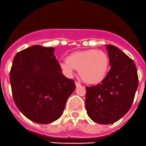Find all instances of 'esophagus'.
<instances>
[{
	"label": "esophagus",
	"mask_w": 146,
	"mask_h": 146,
	"mask_svg": "<svg viewBox=\"0 0 146 146\" xmlns=\"http://www.w3.org/2000/svg\"><path fill=\"white\" fill-rule=\"evenodd\" d=\"M75 86H76V87H80V86H81V84L80 83V82H77V81H76Z\"/></svg>",
	"instance_id": "obj_1"
}]
</instances>
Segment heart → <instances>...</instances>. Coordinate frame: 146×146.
Here are the masks:
<instances>
[{"label":"heart","instance_id":"b5f03b06","mask_svg":"<svg viewBox=\"0 0 146 146\" xmlns=\"http://www.w3.org/2000/svg\"><path fill=\"white\" fill-rule=\"evenodd\" d=\"M60 69L67 77H71L74 69L86 83L99 84L106 77L110 68V58L102 50L94 49L75 51L69 54L66 61L60 64Z\"/></svg>","mask_w":146,"mask_h":146}]
</instances>
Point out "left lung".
<instances>
[{"label":"left lung","mask_w":146,"mask_h":146,"mask_svg":"<svg viewBox=\"0 0 146 146\" xmlns=\"http://www.w3.org/2000/svg\"><path fill=\"white\" fill-rule=\"evenodd\" d=\"M107 50L111 69L100 84L86 87L87 113L101 124L114 123L129 110L138 86L133 60L113 45H107Z\"/></svg>","instance_id":"obj_1"}]
</instances>
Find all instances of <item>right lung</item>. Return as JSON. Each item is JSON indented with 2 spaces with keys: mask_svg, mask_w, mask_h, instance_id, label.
<instances>
[{
  "mask_svg": "<svg viewBox=\"0 0 146 146\" xmlns=\"http://www.w3.org/2000/svg\"><path fill=\"white\" fill-rule=\"evenodd\" d=\"M54 47L33 45L17 52L9 78L14 101L26 118L47 124L60 117L74 91L73 80L62 74Z\"/></svg>",
  "mask_w": 146,
  "mask_h": 146,
  "instance_id": "right-lung-1",
  "label": "right lung"
}]
</instances>
